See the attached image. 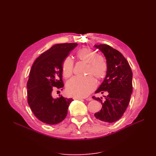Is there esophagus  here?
<instances>
[{
    "label": "esophagus",
    "mask_w": 156,
    "mask_h": 156,
    "mask_svg": "<svg viewBox=\"0 0 156 156\" xmlns=\"http://www.w3.org/2000/svg\"><path fill=\"white\" fill-rule=\"evenodd\" d=\"M73 99L74 100H81V98H80V97H73ZM89 100V99H88Z\"/></svg>",
    "instance_id": "esophagus-1"
}]
</instances>
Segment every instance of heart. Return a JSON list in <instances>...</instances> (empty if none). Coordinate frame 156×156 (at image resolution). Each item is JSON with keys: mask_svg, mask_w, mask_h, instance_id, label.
<instances>
[{"mask_svg": "<svg viewBox=\"0 0 156 156\" xmlns=\"http://www.w3.org/2000/svg\"><path fill=\"white\" fill-rule=\"evenodd\" d=\"M96 51L89 48L79 49L76 53L77 58L87 64V74H92L96 79L101 80L105 77L107 72V64L105 59L97 55ZM73 62L70 57L66 58L62 64V74L68 78L73 73ZM96 87V81L92 75L84 78L73 77L66 84V92L75 97L83 98L88 96Z\"/></svg>", "mask_w": 156, "mask_h": 156, "instance_id": "heart-1", "label": "heart"}]
</instances>
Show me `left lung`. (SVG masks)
<instances>
[{
	"label": "left lung",
	"mask_w": 156,
	"mask_h": 156,
	"mask_svg": "<svg viewBox=\"0 0 156 156\" xmlns=\"http://www.w3.org/2000/svg\"><path fill=\"white\" fill-rule=\"evenodd\" d=\"M104 55L107 64V72L101 85L95 93L107 92L105 100L102 98L93 99L100 101L102 108L94 114L96 119L104 123H112L124 115L129 103L132 93V74L129 63L119 51L105 45H95Z\"/></svg>",
	"instance_id": "8db88e82"
}]
</instances>
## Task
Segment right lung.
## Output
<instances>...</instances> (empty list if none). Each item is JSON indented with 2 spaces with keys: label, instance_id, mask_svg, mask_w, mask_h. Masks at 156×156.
Listing matches in <instances>:
<instances>
[{
  "label": "right lung",
  "instance_id": "obj_1",
  "mask_svg": "<svg viewBox=\"0 0 156 156\" xmlns=\"http://www.w3.org/2000/svg\"><path fill=\"white\" fill-rule=\"evenodd\" d=\"M77 44H55L36 58L32 66L28 80V103L37 119L49 125L65 119L72 98L62 96L53 98L54 88L64 87L62 64Z\"/></svg>",
  "mask_w": 156,
  "mask_h": 156
}]
</instances>
